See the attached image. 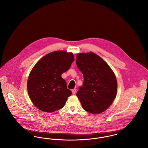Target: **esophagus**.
<instances>
[{"instance_id": "34e87169", "label": "esophagus", "mask_w": 148, "mask_h": 148, "mask_svg": "<svg viewBox=\"0 0 148 148\" xmlns=\"http://www.w3.org/2000/svg\"><path fill=\"white\" fill-rule=\"evenodd\" d=\"M71 92H72V93H73V94H75L76 92H77V89H73V90H71Z\"/></svg>"}]
</instances>
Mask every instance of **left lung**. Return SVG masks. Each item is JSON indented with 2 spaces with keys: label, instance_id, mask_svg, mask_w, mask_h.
Segmentation results:
<instances>
[{
  "label": "left lung",
  "instance_id": "8db88e82",
  "mask_svg": "<svg viewBox=\"0 0 148 148\" xmlns=\"http://www.w3.org/2000/svg\"><path fill=\"white\" fill-rule=\"evenodd\" d=\"M76 64L84 77L83 86L77 93L83 108L92 114L104 112L116 95L117 82L113 71L92 52L78 54Z\"/></svg>",
  "mask_w": 148,
  "mask_h": 148
}]
</instances>
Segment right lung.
<instances>
[{"label": "right lung", "instance_id": "1", "mask_svg": "<svg viewBox=\"0 0 148 148\" xmlns=\"http://www.w3.org/2000/svg\"><path fill=\"white\" fill-rule=\"evenodd\" d=\"M74 61L71 53L56 51L42 58L31 71L28 92L34 106L44 112H53L63 107L72 94L62 74Z\"/></svg>", "mask_w": 148, "mask_h": 148}]
</instances>
